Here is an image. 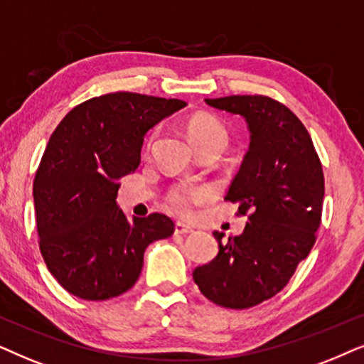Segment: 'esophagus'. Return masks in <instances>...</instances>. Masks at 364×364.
I'll return each mask as SVG.
<instances>
[{
	"label": "esophagus",
	"instance_id": "34e87169",
	"mask_svg": "<svg viewBox=\"0 0 364 364\" xmlns=\"http://www.w3.org/2000/svg\"><path fill=\"white\" fill-rule=\"evenodd\" d=\"M190 232H193L191 226L183 225V223H176L174 225V235H190Z\"/></svg>",
	"mask_w": 364,
	"mask_h": 364
}]
</instances>
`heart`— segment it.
<instances>
[{
	"instance_id": "obj_1",
	"label": "heart",
	"mask_w": 364,
	"mask_h": 364,
	"mask_svg": "<svg viewBox=\"0 0 364 364\" xmlns=\"http://www.w3.org/2000/svg\"><path fill=\"white\" fill-rule=\"evenodd\" d=\"M186 132L196 149L205 146H220L225 149L228 144V129L220 119L210 114H195L188 119ZM151 136V141L153 138ZM213 191L205 185H190V183H178L166 195V205L171 211L179 216H191L195 208L211 200Z\"/></svg>"
}]
</instances>
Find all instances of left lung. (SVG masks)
<instances>
[{"mask_svg": "<svg viewBox=\"0 0 364 364\" xmlns=\"http://www.w3.org/2000/svg\"><path fill=\"white\" fill-rule=\"evenodd\" d=\"M205 101L248 123L250 149L225 198L248 223L226 245L223 232H213L220 251L193 279L210 301L245 309L279 293L311 251L321 223L323 168L308 129L279 101L261 95Z\"/></svg>", "mask_w": 364, "mask_h": 364, "instance_id": "8db88e82", "label": "left lung"}]
</instances>
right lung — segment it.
Wrapping results in <instances>:
<instances>
[{
  "instance_id": "obj_1",
  "label": "right lung",
  "mask_w": 364,
  "mask_h": 364,
  "mask_svg": "<svg viewBox=\"0 0 364 364\" xmlns=\"http://www.w3.org/2000/svg\"><path fill=\"white\" fill-rule=\"evenodd\" d=\"M186 103L118 91L73 108L53 132L33 198L43 259L68 293L90 301L136 283L148 245L173 235L153 213L128 220L116 206L119 178L141 161L144 134Z\"/></svg>"
}]
</instances>
